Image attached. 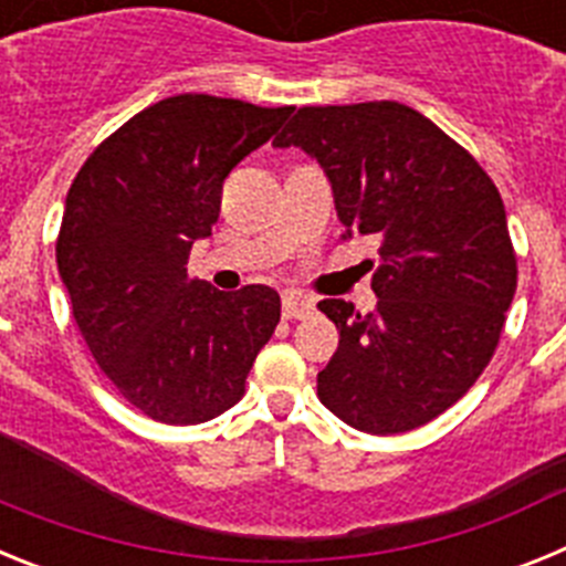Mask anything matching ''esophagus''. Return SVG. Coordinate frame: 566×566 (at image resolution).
Returning a JSON list of instances; mask_svg holds the SVG:
<instances>
[{
	"label": "esophagus",
	"mask_w": 566,
	"mask_h": 566,
	"mask_svg": "<svg viewBox=\"0 0 566 566\" xmlns=\"http://www.w3.org/2000/svg\"><path fill=\"white\" fill-rule=\"evenodd\" d=\"M314 312V300L300 292L283 294V317L286 319H303Z\"/></svg>",
	"instance_id": "esophagus-1"
}]
</instances>
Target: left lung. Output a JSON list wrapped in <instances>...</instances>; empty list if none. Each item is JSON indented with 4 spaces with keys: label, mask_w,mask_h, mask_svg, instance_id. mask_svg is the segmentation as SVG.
Instances as JSON below:
<instances>
[{
    "label": "left lung",
    "mask_w": 566,
    "mask_h": 566,
    "mask_svg": "<svg viewBox=\"0 0 566 566\" xmlns=\"http://www.w3.org/2000/svg\"><path fill=\"white\" fill-rule=\"evenodd\" d=\"M292 144L326 169L343 238L379 240L377 312L317 303L339 332L319 402L357 431H413L470 391L502 337L518 277L502 195L468 149L399 102L300 107L274 138Z\"/></svg>",
    "instance_id": "8db88e82"
}]
</instances>
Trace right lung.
Masks as SVG:
<instances>
[{"instance_id":"1","label":"right lung","mask_w":566,"mask_h":566,"mask_svg":"<svg viewBox=\"0 0 566 566\" xmlns=\"http://www.w3.org/2000/svg\"><path fill=\"white\" fill-rule=\"evenodd\" d=\"M292 107L203 93L164 98L104 138L70 184L56 263L90 354L155 422L229 411L280 323L269 286L218 292L189 277L227 175L266 144Z\"/></svg>"}]
</instances>
